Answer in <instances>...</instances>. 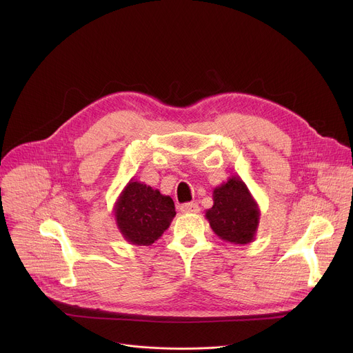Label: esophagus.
Wrapping results in <instances>:
<instances>
[{"label": "esophagus", "mask_w": 353, "mask_h": 353, "mask_svg": "<svg viewBox=\"0 0 353 353\" xmlns=\"http://www.w3.org/2000/svg\"><path fill=\"white\" fill-rule=\"evenodd\" d=\"M180 211H181L183 214H196V212H199V207H198V204H195V203L183 204V205L180 207Z\"/></svg>", "instance_id": "obj_1"}]
</instances>
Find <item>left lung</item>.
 I'll return each mask as SVG.
<instances>
[{
	"label": "left lung",
	"instance_id": "obj_1",
	"mask_svg": "<svg viewBox=\"0 0 353 353\" xmlns=\"http://www.w3.org/2000/svg\"><path fill=\"white\" fill-rule=\"evenodd\" d=\"M214 205L205 211L214 233L233 244H248L256 239L260 208L245 183L239 176L214 188Z\"/></svg>",
	"mask_w": 353,
	"mask_h": 353
}]
</instances>
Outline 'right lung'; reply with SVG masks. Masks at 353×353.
Wrapping results in <instances>:
<instances>
[{
	"instance_id": "right-lung-1",
	"label": "right lung",
	"mask_w": 353,
	"mask_h": 353,
	"mask_svg": "<svg viewBox=\"0 0 353 353\" xmlns=\"http://www.w3.org/2000/svg\"><path fill=\"white\" fill-rule=\"evenodd\" d=\"M123 237L135 245H150L170 226L176 210L169 195L131 179L113 208Z\"/></svg>"
}]
</instances>
